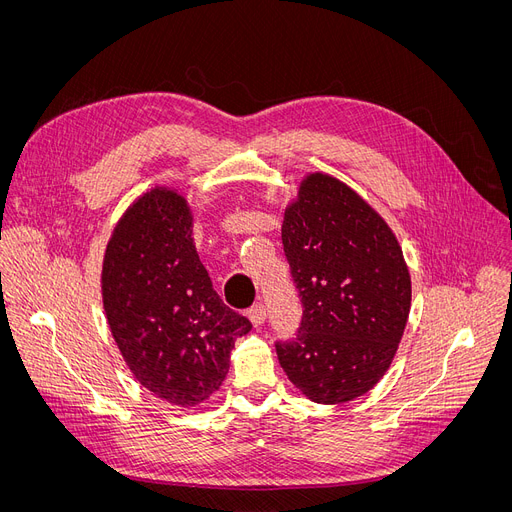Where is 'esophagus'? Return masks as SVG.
<instances>
[{
	"label": "esophagus",
	"instance_id": "esophagus-1",
	"mask_svg": "<svg viewBox=\"0 0 512 512\" xmlns=\"http://www.w3.org/2000/svg\"><path fill=\"white\" fill-rule=\"evenodd\" d=\"M265 316H267V310H265V306H263L261 302L249 308V320L253 322V327H255V329L263 327V322H265Z\"/></svg>",
	"mask_w": 512,
	"mask_h": 512
}]
</instances>
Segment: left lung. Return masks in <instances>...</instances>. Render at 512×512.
I'll return each mask as SVG.
<instances>
[{
  "instance_id": "left-lung-1",
  "label": "left lung",
  "mask_w": 512,
  "mask_h": 512,
  "mask_svg": "<svg viewBox=\"0 0 512 512\" xmlns=\"http://www.w3.org/2000/svg\"><path fill=\"white\" fill-rule=\"evenodd\" d=\"M302 322L275 343L290 382L312 402L363 396L388 371L410 312V273L386 220L327 173L302 179L282 224Z\"/></svg>"
}]
</instances>
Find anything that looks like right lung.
Here are the masks:
<instances>
[{
  "label": "right lung",
  "mask_w": 512,
  "mask_h": 512,
  "mask_svg": "<svg viewBox=\"0 0 512 512\" xmlns=\"http://www.w3.org/2000/svg\"><path fill=\"white\" fill-rule=\"evenodd\" d=\"M181 194L153 188L118 220L104 255L102 298L112 337L155 396L190 408L214 394L235 341L251 331L214 292Z\"/></svg>",
  "instance_id": "1"
}]
</instances>
